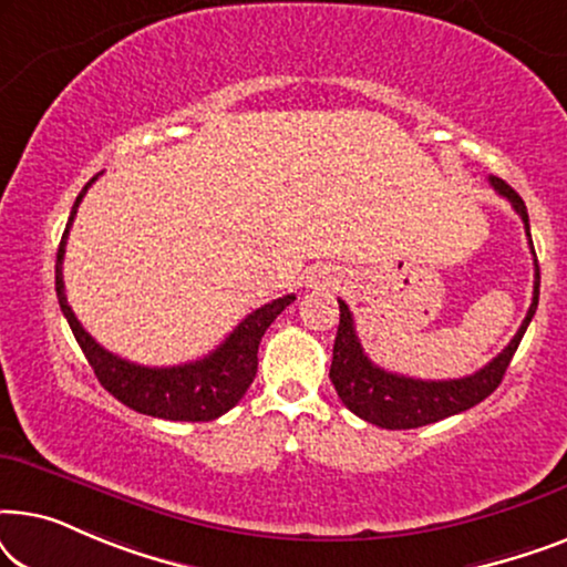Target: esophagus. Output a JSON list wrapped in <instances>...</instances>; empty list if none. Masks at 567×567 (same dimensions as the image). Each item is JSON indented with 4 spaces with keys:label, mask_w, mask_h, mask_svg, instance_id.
<instances>
[{
    "label": "esophagus",
    "mask_w": 567,
    "mask_h": 567,
    "mask_svg": "<svg viewBox=\"0 0 567 567\" xmlns=\"http://www.w3.org/2000/svg\"><path fill=\"white\" fill-rule=\"evenodd\" d=\"M307 284L312 286V289H330V286L338 284V274H336V270H330V268L315 270V274L309 276Z\"/></svg>",
    "instance_id": "obj_1"
}]
</instances>
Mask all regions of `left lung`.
Segmentation results:
<instances>
[{
    "instance_id": "1",
    "label": "left lung",
    "mask_w": 567,
    "mask_h": 567,
    "mask_svg": "<svg viewBox=\"0 0 567 567\" xmlns=\"http://www.w3.org/2000/svg\"><path fill=\"white\" fill-rule=\"evenodd\" d=\"M491 185L501 193L503 198L511 200L514 212L522 216L526 237H529V247L534 255V297L532 307L526 312L522 328L514 336V340L495 355L491 363H485L483 369L475 374L462 377V379H413L392 374L382 367H377L374 361L363 353L361 340L355 336L353 328V315L343 299H338L340 305V324L336 346H332V367L330 379L336 384L338 398L343 400V405L363 417L367 423H374L379 429L402 431V429H421V425L444 421L449 415L464 413V410L475 408L477 402H483L487 394L498 390L506 374L511 359H514L518 343H522L526 328H529L534 312L539 305V262L537 252H534L532 231H529V214L518 193L511 188L506 181L491 175Z\"/></svg>"
}]
</instances>
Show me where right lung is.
<instances>
[{"mask_svg": "<svg viewBox=\"0 0 567 567\" xmlns=\"http://www.w3.org/2000/svg\"><path fill=\"white\" fill-rule=\"evenodd\" d=\"M97 175L84 185L80 196H76L72 214H69L66 229L61 235L59 252H56V297L59 307L64 312L69 328H72L76 343H80L84 359L90 361L92 371H95L97 382L121 400L123 405L136 410V413L165 417V421H214L237 405L245 398L247 386L252 384L255 371H258V346L260 338L266 336L270 322L291 305L293 293H286L281 299H274L270 305H262L245 317L229 338L212 351L204 359L181 363V367H138L121 355L105 351L69 307L64 293V252H66V237L69 227H72L76 208H80L84 193Z\"/></svg>", "mask_w": 567, "mask_h": 567, "instance_id": "add662e5", "label": "right lung"}]
</instances>
